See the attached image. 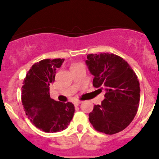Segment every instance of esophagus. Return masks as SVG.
<instances>
[{"label": "esophagus", "instance_id": "1", "mask_svg": "<svg viewBox=\"0 0 159 159\" xmlns=\"http://www.w3.org/2000/svg\"><path fill=\"white\" fill-rule=\"evenodd\" d=\"M81 103V101H79V102H78H78H75L74 105H75V106L77 107V106H78V105H79Z\"/></svg>", "mask_w": 159, "mask_h": 159}]
</instances>
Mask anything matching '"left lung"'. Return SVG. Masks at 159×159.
Returning <instances> with one entry per match:
<instances>
[{"mask_svg": "<svg viewBox=\"0 0 159 159\" xmlns=\"http://www.w3.org/2000/svg\"><path fill=\"white\" fill-rule=\"evenodd\" d=\"M86 64L94 76L93 85L105 88V99L95 105L89 120L96 131L114 134L134 118L140 102V83L125 60L108 53L87 54Z\"/></svg>", "mask_w": 159, "mask_h": 159, "instance_id": "1", "label": "left lung"}]
</instances>
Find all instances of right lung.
Listing matches in <instances>:
<instances>
[{
	"mask_svg": "<svg viewBox=\"0 0 159 159\" xmlns=\"http://www.w3.org/2000/svg\"><path fill=\"white\" fill-rule=\"evenodd\" d=\"M64 59H45L35 63L27 72L21 87V102L30 122L45 132L66 129L72 120L75 106L72 102L52 99L49 86L54 81L56 69Z\"/></svg>",
	"mask_w": 159,
	"mask_h": 159,
	"instance_id": "right-lung-1",
	"label": "right lung"
}]
</instances>
